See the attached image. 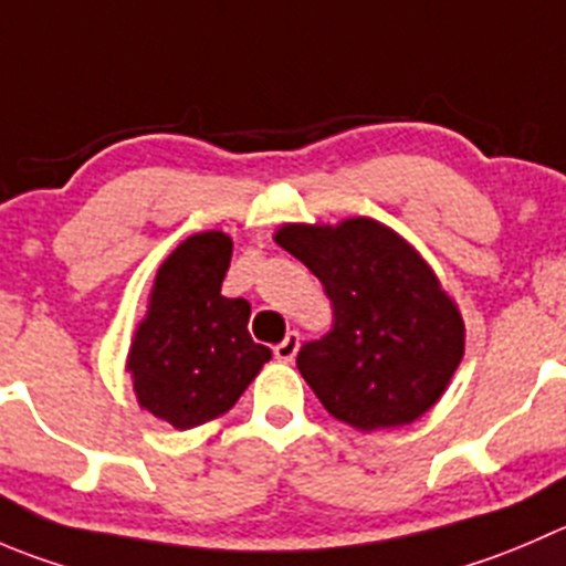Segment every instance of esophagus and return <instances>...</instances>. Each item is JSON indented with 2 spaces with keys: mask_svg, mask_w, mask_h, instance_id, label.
<instances>
[{
  "mask_svg": "<svg viewBox=\"0 0 566 566\" xmlns=\"http://www.w3.org/2000/svg\"><path fill=\"white\" fill-rule=\"evenodd\" d=\"M298 348H301V334L287 332V337L273 348V356H276L279 361H293L295 354H298Z\"/></svg>",
  "mask_w": 566,
  "mask_h": 566,
  "instance_id": "obj_1",
  "label": "esophagus"
}]
</instances>
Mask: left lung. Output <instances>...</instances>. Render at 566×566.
<instances>
[{"label": "left lung", "instance_id": "8db88e82", "mask_svg": "<svg viewBox=\"0 0 566 566\" xmlns=\"http://www.w3.org/2000/svg\"><path fill=\"white\" fill-rule=\"evenodd\" d=\"M273 240L332 301V332L295 359L328 415L359 431L426 415L464 356V321L429 262L373 218L284 223Z\"/></svg>", "mask_w": 566, "mask_h": 566}]
</instances>
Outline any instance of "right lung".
Instances as JSON below:
<instances>
[{"label": "right lung", "mask_w": 566, "mask_h": 566, "mask_svg": "<svg viewBox=\"0 0 566 566\" xmlns=\"http://www.w3.org/2000/svg\"><path fill=\"white\" fill-rule=\"evenodd\" d=\"M232 238L201 232L179 243L155 276L149 312L126 370L137 403L174 429H196L238 403L271 348L249 334L251 306L221 295Z\"/></svg>", "instance_id": "right-lung-1"}]
</instances>
